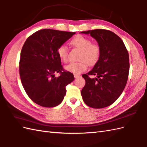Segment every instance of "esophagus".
Listing matches in <instances>:
<instances>
[{
	"mask_svg": "<svg viewBox=\"0 0 147 147\" xmlns=\"http://www.w3.org/2000/svg\"><path fill=\"white\" fill-rule=\"evenodd\" d=\"M74 78H79V77L80 76V75L79 74L74 73Z\"/></svg>",
	"mask_w": 147,
	"mask_h": 147,
	"instance_id": "esophagus-1",
	"label": "esophagus"
}]
</instances>
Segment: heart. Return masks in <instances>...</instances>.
<instances>
[{
  "instance_id": "heart-1",
  "label": "heart",
  "mask_w": 147,
  "mask_h": 147,
  "mask_svg": "<svg viewBox=\"0 0 147 147\" xmlns=\"http://www.w3.org/2000/svg\"><path fill=\"white\" fill-rule=\"evenodd\" d=\"M71 44L81 50L79 56L80 61L67 65L65 69L67 71L79 74L87 69L88 64L93 65L98 61L100 56V47L97 44L91 43V40L89 38L78 35L71 40ZM57 54L61 61L64 63H67L68 49L66 45L63 44L58 47Z\"/></svg>"
}]
</instances>
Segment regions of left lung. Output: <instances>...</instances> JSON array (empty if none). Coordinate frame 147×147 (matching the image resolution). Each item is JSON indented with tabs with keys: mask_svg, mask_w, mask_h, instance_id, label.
Masks as SVG:
<instances>
[{
	"mask_svg": "<svg viewBox=\"0 0 147 147\" xmlns=\"http://www.w3.org/2000/svg\"><path fill=\"white\" fill-rule=\"evenodd\" d=\"M90 34L100 47V56L91 71L82 75L86 81L81 94L85 104L103 108L117 100L127 84L129 55L120 37L110 30L94 29L81 32ZM91 76H96L91 78Z\"/></svg>",
	"mask_w": 147,
	"mask_h": 147,
	"instance_id": "1",
	"label": "left lung"
}]
</instances>
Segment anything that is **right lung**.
<instances>
[{
    "label": "right lung",
    "instance_id": "add662e5",
    "mask_svg": "<svg viewBox=\"0 0 147 147\" xmlns=\"http://www.w3.org/2000/svg\"><path fill=\"white\" fill-rule=\"evenodd\" d=\"M75 33L41 29L24 44L19 61L20 80L27 94L36 104L52 108L63 101L66 87L74 78L63 69L57 49ZM55 72L60 76L55 77Z\"/></svg>",
    "mask_w": 147,
    "mask_h": 147
}]
</instances>
